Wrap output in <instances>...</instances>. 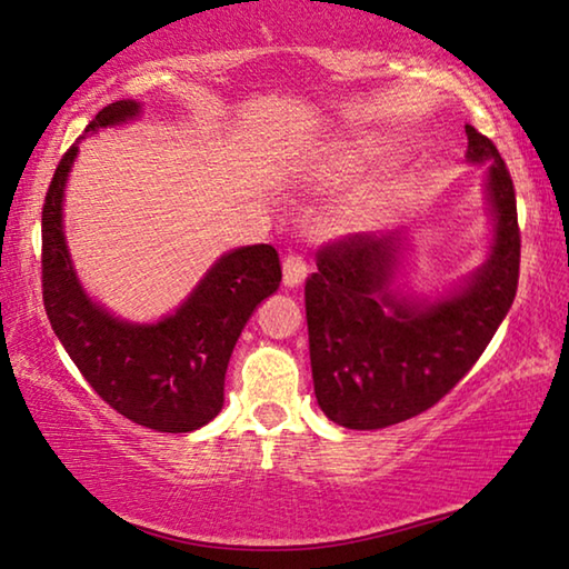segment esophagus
Listing matches in <instances>:
<instances>
[{"label":"esophagus","mask_w":569,"mask_h":569,"mask_svg":"<svg viewBox=\"0 0 569 569\" xmlns=\"http://www.w3.org/2000/svg\"><path fill=\"white\" fill-rule=\"evenodd\" d=\"M282 271H284V284L298 287L308 274V263L300 253H287L282 261Z\"/></svg>","instance_id":"obj_1"}]
</instances>
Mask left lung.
<instances>
[{"mask_svg":"<svg viewBox=\"0 0 569 569\" xmlns=\"http://www.w3.org/2000/svg\"><path fill=\"white\" fill-rule=\"evenodd\" d=\"M471 162L489 160L495 243L485 267L442 300L396 295L401 238L352 232L318 251L306 279L310 368L318 407L349 430L422 415L473 368L516 300V189L492 139L466 123Z\"/></svg>","mask_w":569,"mask_h":569,"instance_id":"left-lung-1","label":"left lung"}]
</instances>
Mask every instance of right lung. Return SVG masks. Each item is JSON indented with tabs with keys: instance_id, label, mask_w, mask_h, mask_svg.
<instances>
[{
	"instance_id": "right-lung-1",
	"label": "right lung",
	"mask_w": 569,
	"mask_h": 569,
	"mask_svg": "<svg viewBox=\"0 0 569 569\" xmlns=\"http://www.w3.org/2000/svg\"><path fill=\"white\" fill-rule=\"evenodd\" d=\"M139 116L137 100H116L84 131ZM77 144L59 160L43 201V306L77 370L108 407L158 432H191L220 415L232 347L256 306L282 282L267 243L224 253L181 308L158 323L119 321L84 295L61 228V199Z\"/></svg>"
}]
</instances>
